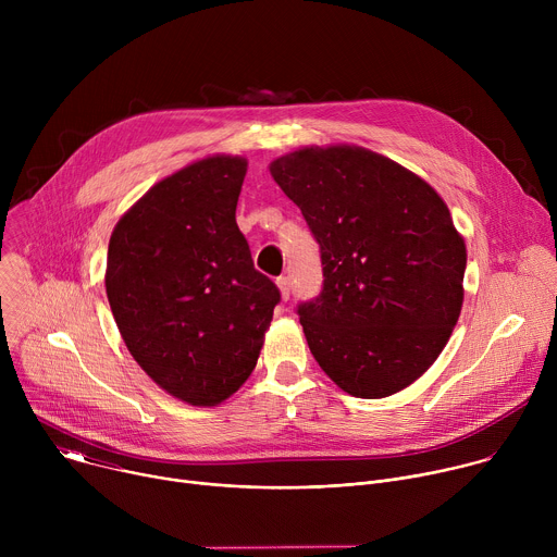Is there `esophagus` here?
Returning a JSON list of instances; mask_svg holds the SVG:
<instances>
[{
	"mask_svg": "<svg viewBox=\"0 0 557 557\" xmlns=\"http://www.w3.org/2000/svg\"><path fill=\"white\" fill-rule=\"evenodd\" d=\"M275 284H277V288H280L282 299L286 301V299L290 297V280H288L286 275H282V277H277V280H275Z\"/></svg>",
	"mask_w": 557,
	"mask_h": 557,
	"instance_id": "esophagus-1",
	"label": "esophagus"
}]
</instances>
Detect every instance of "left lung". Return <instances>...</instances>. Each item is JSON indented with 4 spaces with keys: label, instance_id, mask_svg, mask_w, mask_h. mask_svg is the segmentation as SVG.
Returning a JSON list of instances; mask_svg holds the SVG:
<instances>
[{
    "label": "left lung",
    "instance_id": "obj_1",
    "mask_svg": "<svg viewBox=\"0 0 557 557\" xmlns=\"http://www.w3.org/2000/svg\"><path fill=\"white\" fill-rule=\"evenodd\" d=\"M322 253L324 288L299 304L322 370L359 399L414 383L462 308L467 251L421 176L357 145L301 147L269 165Z\"/></svg>",
    "mask_w": 557,
    "mask_h": 557
}]
</instances>
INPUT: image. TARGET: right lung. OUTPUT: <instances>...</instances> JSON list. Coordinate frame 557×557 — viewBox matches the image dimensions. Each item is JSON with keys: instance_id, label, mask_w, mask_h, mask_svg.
<instances>
[{"instance_id": "obj_1", "label": "right lung", "mask_w": 557, "mask_h": 557, "mask_svg": "<svg viewBox=\"0 0 557 557\" xmlns=\"http://www.w3.org/2000/svg\"><path fill=\"white\" fill-rule=\"evenodd\" d=\"M247 165L200 158L158 181L110 237L106 293L119 333L147 376L189 406L240 389L280 301L235 222Z\"/></svg>"}]
</instances>
